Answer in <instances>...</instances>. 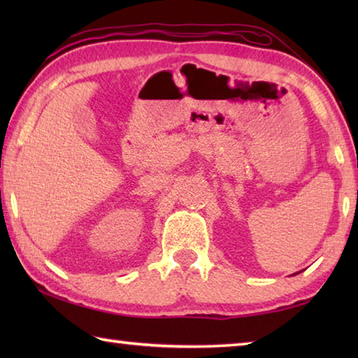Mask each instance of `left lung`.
I'll list each match as a JSON object with an SVG mask.
<instances>
[{"instance_id":"8db88e82","label":"left lung","mask_w":358,"mask_h":358,"mask_svg":"<svg viewBox=\"0 0 358 358\" xmlns=\"http://www.w3.org/2000/svg\"><path fill=\"white\" fill-rule=\"evenodd\" d=\"M294 275H296V273H294Z\"/></svg>"}]
</instances>
